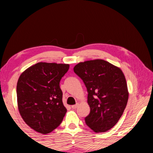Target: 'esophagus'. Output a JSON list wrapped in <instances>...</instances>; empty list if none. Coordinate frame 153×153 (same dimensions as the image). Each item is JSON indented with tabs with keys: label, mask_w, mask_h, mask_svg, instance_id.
<instances>
[{
	"label": "esophagus",
	"mask_w": 153,
	"mask_h": 153,
	"mask_svg": "<svg viewBox=\"0 0 153 153\" xmlns=\"http://www.w3.org/2000/svg\"><path fill=\"white\" fill-rule=\"evenodd\" d=\"M78 105H79V104H78V103H77V104L76 105H72L71 106V108H73V109H76V108L77 107H78Z\"/></svg>",
	"instance_id": "34e87169"
}]
</instances>
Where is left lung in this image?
<instances>
[{
  "label": "left lung",
  "instance_id": "left-lung-1",
  "mask_svg": "<svg viewBox=\"0 0 153 153\" xmlns=\"http://www.w3.org/2000/svg\"><path fill=\"white\" fill-rule=\"evenodd\" d=\"M74 71L86 86L90 112L86 125L95 132L109 130L120 120L128 100L122 71L108 62L96 59L77 64Z\"/></svg>",
  "mask_w": 153,
  "mask_h": 153
}]
</instances>
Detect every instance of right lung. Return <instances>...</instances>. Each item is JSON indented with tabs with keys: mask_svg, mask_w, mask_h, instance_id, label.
<instances>
[{
	"mask_svg": "<svg viewBox=\"0 0 153 153\" xmlns=\"http://www.w3.org/2000/svg\"><path fill=\"white\" fill-rule=\"evenodd\" d=\"M69 65L38 63L21 75L17 84L18 108L23 120L40 134L61 123L67 112L59 83Z\"/></svg>",
	"mask_w": 153,
	"mask_h": 153,
	"instance_id": "add662e5",
	"label": "right lung"
}]
</instances>
